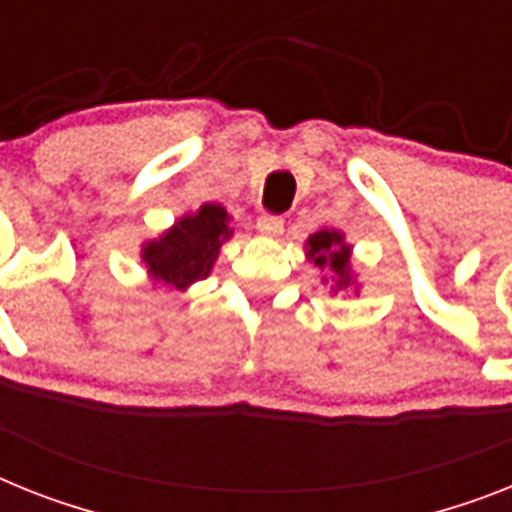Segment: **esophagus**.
<instances>
[{
	"instance_id": "1",
	"label": "esophagus",
	"mask_w": 512,
	"mask_h": 512,
	"mask_svg": "<svg viewBox=\"0 0 512 512\" xmlns=\"http://www.w3.org/2000/svg\"><path fill=\"white\" fill-rule=\"evenodd\" d=\"M257 231L265 236H278L283 231V218L281 216H260L257 218Z\"/></svg>"
}]
</instances>
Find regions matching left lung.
Wrapping results in <instances>:
<instances>
[{
    "label": "left lung",
    "instance_id": "obj_1",
    "mask_svg": "<svg viewBox=\"0 0 512 512\" xmlns=\"http://www.w3.org/2000/svg\"><path fill=\"white\" fill-rule=\"evenodd\" d=\"M309 263H315L320 270H330V291H346L354 286V273H351V247L346 244L341 231L322 229L312 234L304 244ZM328 281V278H325Z\"/></svg>",
    "mask_w": 512,
    "mask_h": 512
}]
</instances>
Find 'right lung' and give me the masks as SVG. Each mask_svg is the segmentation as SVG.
<instances>
[{
	"label": "right lung",
	"mask_w": 512,
	"mask_h": 512,
	"mask_svg": "<svg viewBox=\"0 0 512 512\" xmlns=\"http://www.w3.org/2000/svg\"><path fill=\"white\" fill-rule=\"evenodd\" d=\"M234 234L229 213L216 203L200 205L197 213L182 216L158 239L143 244V263L156 283L184 291L210 276L221 244Z\"/></svg>",
	"instance_id": "1"
}]
</instances>
